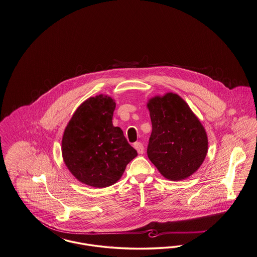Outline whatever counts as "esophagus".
<instances>
[{
  "label": "esophagus",
  "instance_id": "obj_1",
  "mask_svg": "<svg viewBox=\"0 0 257 257\" xmlns=\"http://www.w3.org/2000/svg\"><path fill=\"white\" fill-rule=\"evenodd\" d=\"M134 147L136 148V150L138 151L139 154H144V152H145V147H144V145H143L141 142L135 143Z\"/></svg>",
  "mask_w": 257,
  "mask_h": 257
}]
</instances>
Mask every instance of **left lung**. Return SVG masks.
<instances>
[{"label": "left lung", "mask_w": 257, "mask_h": 257, "mask_svg": "<svg viewBox=\"0 0 257 257\" xmlns=\"http://www.w3.org/2000/svg\"><path fill=\"white\" fill-rule=\"evenodd\" d=\"M147 108L152 123L148 158L167 179L188 178L199 169L207 154L204 127L175 93L151 98Z\"/></svg>", "instance_id": "8db88e82"}]
</instances>
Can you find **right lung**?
I'll return each instance as SVG.
<instances>
[{"mask_svg":"<svg viewBox=\"0 0 257 257\" xmlns=\"http://www.w3.org/2000/svg\"><path fill=\"white\" fill-rule=\"evenodd\" d=\"M115 102L107 95L88 98L67 124L61 152L64 164L82 183L105 188L120 179L138 155L119 127L112 125Z\"/></svg>","mask_w":257,"mask_h":257,"instance_id":"add662e5","label":"right lung"}]
</instances>
